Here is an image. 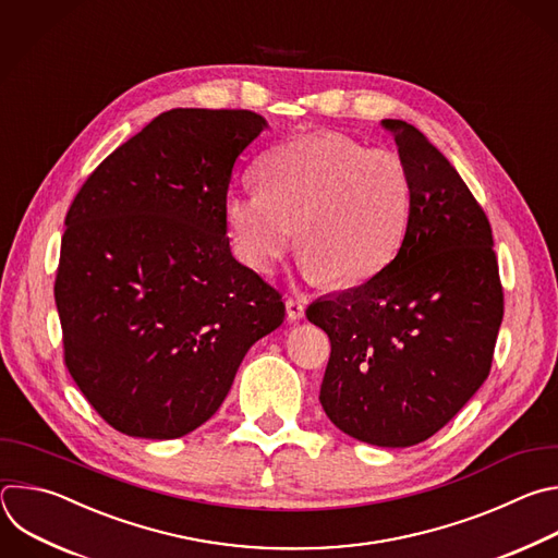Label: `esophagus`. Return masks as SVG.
<instances>
[{
	"label": "esophagus",
	"instance_id": "34e87169",
	"mask_svg": "<svg viewBox=\"0 0 558 558\" xmlns=\"http://www.w3.org/2000/svg\"><path fill=\"white\" fill-rule=\"evenodd\" d=\"M286 312H288V320L296 323L305 316V305H303L301 299H288L286 301Z\"/></svg>",
	"mask_w": 558,
	"mask_h": 558
}]
</instances>
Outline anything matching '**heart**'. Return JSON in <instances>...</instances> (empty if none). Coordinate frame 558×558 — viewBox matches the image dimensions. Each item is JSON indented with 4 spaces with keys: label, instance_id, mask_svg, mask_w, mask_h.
Wrapping results in <instances>:
<instances>
[{
    "label": "heart",
    "instance_id": "1",
    "mask_svg": "<svg viewBox=\"0 0 558 558\" xmlns=\"http://www.w3.org/2000/svg\"><path fill=\"white\" fill-rule=\"evenodd\" d=\"M255 178L259 191L225 199L233 251L255 270L279 264L294 227L303 275L333 288L369 279L402 244L413 182L396 151L314 134L266 154Z\"/></svg>",
    "mask_w": 558,
    "mask_h": 558
}]
</instances>
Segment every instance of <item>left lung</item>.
Wrapping results in <instances>:
<instances>
[{
  "instance_id": "1",
  "label": "left lung",
  "mask_w": 558,
  "mask_h": 558,
  "mask_svg": "<svg viewBox=\"0 0 558 558\" xmlns=\"http://www.w3.org/2000/svg\"><path fill=\"white\" fill-rule=\"evenodd\" d=\"M413 182L393 262L305 316L331 343L320 404L343 433L383 449L428 439L484 385L504 292L486 213L428 138L387 119Z\"/></svg>"
}]
</instances>
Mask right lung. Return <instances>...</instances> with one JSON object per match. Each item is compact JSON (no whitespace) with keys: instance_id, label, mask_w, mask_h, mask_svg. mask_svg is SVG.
<instances>
[{"instance_id":"1","label":"right lung","mask_w":558,"mask_h":558,"mask_svg":"<svg viewBox=\"0 0 558 558\" xmlns=\"http://www.w3.org/2000/svg\"><path fill=\"white\" fill-rule=\"evenodd\" d=\"M264 130L248 109L165 111L94 169L65 215V365L125 435L195 430L283 323L281 294L233 257L225 219L233 165Z\"/></svg>"}]
</instances>
